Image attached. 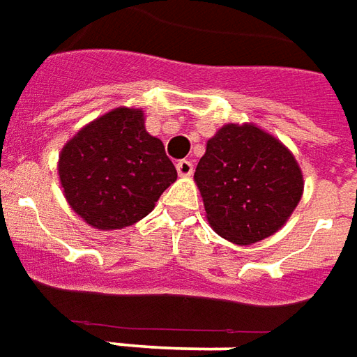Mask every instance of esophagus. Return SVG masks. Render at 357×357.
Here are the masks:
<instances>
[{
  "label": "esophagus",
  "instance_id": "1",
  "mask_svg": "<svg viewBox=\"0 0 357 357\" xmlns=\"http://www.w3.org/2000/svg\"><path fill=\"white\" fill-rule=\"evenodd\" d=\"M192 171H194V165H192V161H188V159H181L176 163V173L181 174V176H190Z\"/></svg>",
  "mask_w": 357,
  "mask_h": 357
}]
</instances>
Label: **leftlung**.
<instances>
[{
    "label": "left lung",
    "mask_w": 357,
    "mask_h": 357,
    "mask_svg": "<svg viewBox=\"0 0 357 357\" xmlns=\"http://www.w3.org/2000/svg\"><path fill=\"white\" fill-rule=\"evenodd\" d=\"M194 181L213 231L240 246L279 231L304 192L294 155L255 125L219 128L207 140Z\"/></svg>",
    "instance_id": "1"
}]
</instances>
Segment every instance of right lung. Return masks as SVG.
<instances>
[{
  "mask_svg": "<svg viewBox=\"0 0 357 357\" xmlns=\"http://www.w3.org/2000/svg\"><path fill=\"white\" fill-rule=\"evenodd\" d=\"M57 169L73 211L102 231L144 219L176 181L163 142L144 126L142 109L128 107L80 128L63 146Z\"/></svg>",
  "mask_w": 357,
  "mask_h": 357,
  "instance_id": "add662e5",
  "label": "right lung"
}]
</instances>
